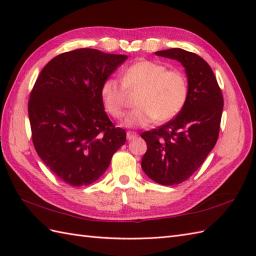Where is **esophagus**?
Masks as SVG:
<instances>
[{
  "label": "esophagus",
  "mask_w": 256,
  "mask_h": 256,
  "mask_svg": "<svg viewBox=\"0 0 256 256\" xmlns=\"http://www.w3.org/2000/svg\"><path fill=\"white\" fill-rule=\"evenodd\" d=\"M136 138H138V133L132 132V131H128V132L126 133V138H128V140H135Z\"/></svg>",
  "instance_id": "esophagus-1"
}]
</instances>
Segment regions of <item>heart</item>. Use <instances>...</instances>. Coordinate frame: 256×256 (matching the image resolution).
<instances>
[{
  "mask_svg": "<svg viewBox=\"0 0 256 256\" xmlns=\"http://www.w3.org/2000/svg\"><path fill=\"white\" fill-rule=\"evenodd\" d=\"M123 82L108 78L101 86L100 94L106 110L113 118H122L128 101V90L142 88L138 108L124 120L128 128L148 126L175 118L188 98V81L179 70H168L164 64L138 60L125 69Z\"/></svg>",
  "mask_w": 256,
  "mask_h": 256,
  "instance_id": "heart-1",
  "label": "heart"
}]
</instances>
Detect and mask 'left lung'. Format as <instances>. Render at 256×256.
Masks as SVG:
<instances>
[{"label":"left lung","mask_w":256,"mask_h":256,"mask_svg":"<svg viewBox=\"0 0 256 256\" xmlns=\"http://www.w3.org/2000/svg\"><path fill=\"white\" fill-rule=\"evenodd\" d=\"M155 55L180 62L188 80V98L182 111L172 121L140 135L148 145L142 170L155 182L172 186L187 180L214 148L224 96L214 72L200 56L180 48Z\"/></svg>","instance_id":"obj_1"}]
</instances>
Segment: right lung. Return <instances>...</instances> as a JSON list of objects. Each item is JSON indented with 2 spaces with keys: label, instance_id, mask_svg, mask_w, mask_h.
<instances>
[{
  "label": "right lung",
  "instance_id": "obj_1",
  "mask_svg": "<svg viewBox=\"0 0 256 256\" xmlns=\"http://www.w3.org/2000/svg\"><path fill=\"white\" fill-rule=\"evenodd\" d=\"M128 56L80 48L42 68L28 101L32 144L55 175L72 187L94 182L126 142L104 112L101 86Z\"/></svg>",
  "mask_w": 256,
  "mask_h": 256
}]
</instances>
